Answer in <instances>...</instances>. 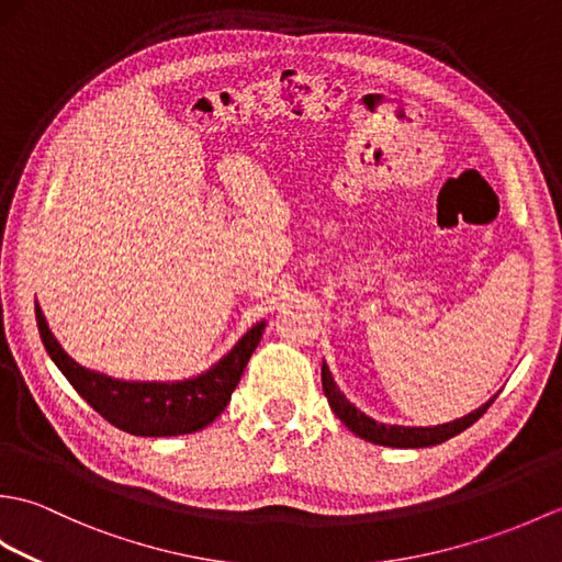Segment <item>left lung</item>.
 <instances>
[{
    "instance_id": "8db88e82",
    "label": "left lung",
    "mask_w": 562,
    "mask_h": 562,
    "mask_svg": "<svg viewBox=\"0 0 562 562\" xmlns=\"http://www.w3.org/2000/svg\"><path fill=\"white\" fill-rule=\"evenodd\" d=\"M321 381H324V393L330 403L333 413H336L342 425L355 432L357 437H362L367 441H372V445H384V447H401V449H417V447H435L441 445V441H447L451 437H457L459 432H463L465 427H471L479 417L491 408V403L495 398L487 401L485 405H481L479 411H473L469 415L459 417V420L453 423H445V425H435V427H403V425H384V423H376L372 417L364 415L360 408H355V405L342 396L340 389L336 386V381H333L328 367L324 362L321 367Z\"/></svg>"
}]
</instances>
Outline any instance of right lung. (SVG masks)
<instances>
[{"label": "right lung", "instance_id": "add662e5", "mask_svg": "<svg viewBox=\"0 0 562 562\" xmlns=\"http://www.w3.org/2000/svg\"><path fill=\"white\" fill-rule=\"evenodd\" d=\"M35 321L47 355L79 396L111 425L137 437L190 435L207 427L226 408L266 330V321H260L205 374L161 384V381H121L91 372L71 360L55 340L38 302H35Z\"/></svg>", "mask_w": 562, "mask_h": 562}]
</instances>
